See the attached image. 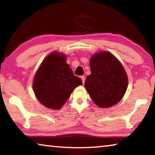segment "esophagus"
<instances>
[{"mask_svg":"<svg viewBox=\"0 0 155 155\" xmlns=\"http://www.w3.org/2000/svg\"><path fill=\"white\" fill-rule=\"evenodd\" d=\"M81 79H82V82H83V83H85V77H84V76H81Z\"/></svg>","mask_w":155,"mask_h":155,"instance_id":"esophagus-1","label":"esophagus"}]
</instances>
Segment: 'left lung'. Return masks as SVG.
Instances as JSON below:
<instances>
[{"label": "left lung", "instance_id": "left-lung-1", "mask_svg": "<svg viewBox=\"0 0 155 155\" xmlns=\"http://www.w3.org/2000/svg\"><path fill=\"white\" fill-rule=\"evenodd\" d=\"M90 65L91 74L86 78L85 87L94 103L101 108L117 104L128 86L122 65L109 52L94 54Z\"/></svg>", "mask_w": 155, "mask_h": 155}]
</instances>
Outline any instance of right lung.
Masks as SVG:
<instances>
[{"label":"right lung","mask_w":155,"mask_h":155,"mask_svg":"<svg viewBox=\"0 0 155 155\" xmlns=\"http://www.w3.org/2000/svg\"><path fill=\"white\" fill-rule=\"evenodd\" d=\"M66 57L52 52L44 60L35 75L33 91L37 98L50 109H59L82 80L73 74Z\"/></svg>","instance_id":"obj_1"}]
</instances>
